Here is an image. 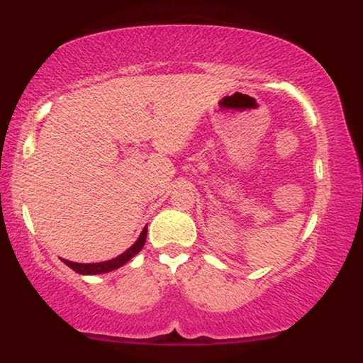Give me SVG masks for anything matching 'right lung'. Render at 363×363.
Instances as JSON below:
<instances>
[{"mask_svg": "<svg viewBox=\"0 0 363 363\" xmlns=\"http://www.w3.org/2000/svg\"><path fill=\"white\" fill-rule=\"evenodd\" d=\"M145 240H147V228H143V232H141V235L138 237V240H136V242L133 244L126 252H123V254H121V256L114 257V259H111V261L94 262V264H80V262H72V261H66V259H62V261H65V264L69 266V268H72L73 272H77V273H80V274L109 273V272H112V269H118L123 264H126V262L131 259V257H135L136 254H138L141 249H143Z\"/></svg>", "mask_w": 363, "mask_h": 363, "instance_id": "obj_1", "label": "right lung"}]
</instances>
